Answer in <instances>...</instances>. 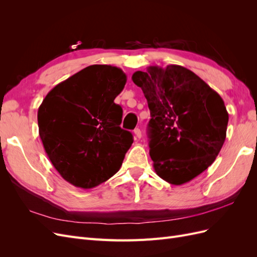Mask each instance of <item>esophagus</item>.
Wrapping results in <instances>:
<instances>
[{
    "mask_svg": "<svg viewBox=\"0 0 257 257\" xmlns=\"http://www.w3.org/2000/svg\"><path fill=\"white\" fill-rule=\"evenodd\" d=\"M134 135H135V137H136V139H141L142 138V131H141V128H135L134 130Z\"/></svg>",
    "mask_w": 257,
    "mask_h": 257,
    "instance_id": "obj_1",
    "label": "esophagus"
}]
</instances>
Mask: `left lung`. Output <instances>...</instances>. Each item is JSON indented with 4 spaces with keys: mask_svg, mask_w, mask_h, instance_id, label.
<instances>
[{
    "mask_svg": "<svg viewBox=\"0 0 257 257\" xmlns=\"http://www.w3.org/2000/svg\"><path fill=\"white\" fill-rule=\"evenodd\" d=\"M132 80L147 98L150 157L163 180L181 185L212 164L226 138L224 100L190 69L149 66Z\"/></svg>",
    "mask_w": 257,
    "mask_h": 257,
    "instance_id": "obj_1",
    "label": "left lung"
}]
</instances>
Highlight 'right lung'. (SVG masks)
Returning a JSON list of instances; mask_svg holds the SVG:
<instances>
[{"instance_id": "add662e5", "label": "right lung", "mask_w": 257, "mask_h": 257, "mask_svg": "<svg viewBox=\"0 0 257 257\" xmlns=\"http://www.w3.org/2000/svg\"><path fill=\"white\" fill-rule=\"evenodd\" d=\"M126 75L111 65H90L57 84L38 108V132L52 165L65 181L92 189L120 169L133 136L122 130L114 103Z\"/></svg>"}]
</instances>
